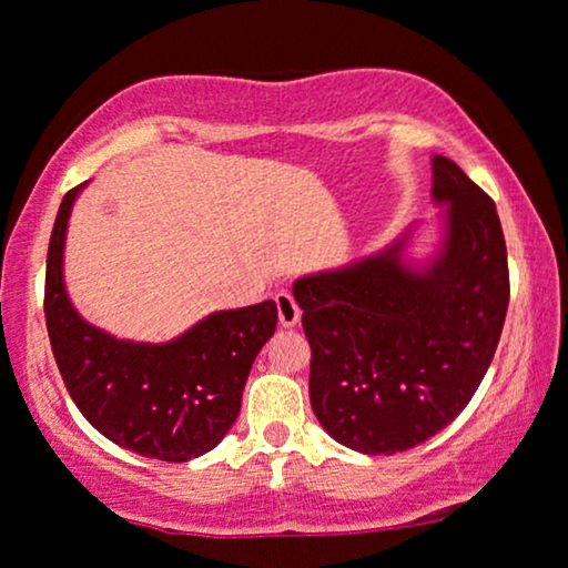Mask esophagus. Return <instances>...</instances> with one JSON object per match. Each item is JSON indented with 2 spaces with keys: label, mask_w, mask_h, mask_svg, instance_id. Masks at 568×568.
Segmentation results:
<instances>
[{
  "label": "esophagus",
  "mask_w": 568,
  "mask_h": 568,
  "mask_svg": "<svg viewBox=\"0 0 568 568\" xmlns=\"http://www.w3.org/2000/svg\"><path fill=\"white\" fill-rule=\"evenodd\" d=\"M274 300H276V310H278V323H282L284 328H294V325L300 323V315H302L297 302H294L290 292H278Z\"/></svg>",
  "instance_id": "obj_1"
}]
</instances>
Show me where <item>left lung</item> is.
Listing matches in <instances>:
<instances>
[{"mask_svg":"<svg viewBox=\"0 0 568 568\" xmlns=\"http://www.w3.org/2000/svg\"><path fill=\"white\" fill-rule=\"evenodd\" d=\"M445 206L424 258L418 222L375 255L294 282L313 348L310 406L338 445L395 455L455 422L478 390L509 305L507 245L496 204L455 165L432 158Z\"/></svg>","mask_w":568,"mask_h":568,"instance_id":"8db88e82","label":"left lung"}]
</instances>
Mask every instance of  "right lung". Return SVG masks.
Instances as JSON below:
<instances>
[{
    "label": "right lung",
    "mask_w": 568,
    "mask_h": 568,
    "mask_svg": "<svg viewBox=\"0 0 568 568\" xmlns=\"http://www.w3.org/2000/svg\"><path fill=\"white\" fill-rule=\"evenodd\" d=\"M84 185L61 201L45 258L53 359L77 408L105 439L154 460H193L235 424L255 356L276 331V302L220 310L165 344L115 338L88 323L64 282L69 216Z\"/></svg>",
    "instance_id": "1"
}]
</instances>
